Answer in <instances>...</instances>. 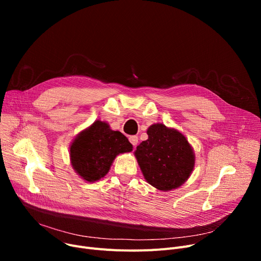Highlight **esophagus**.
I'll use <instances>...</instances> for the list:
<instances>
[{"mask_svg": "<svg viewBox=\"0 0 261 261\" xmlns=\"http://www.w3.org/2000/svg\"><path fill=\"white\" fill-rule=\"evenodd\" d=\"M129 141L133 145V147H135L136 145H138V143H139V138L136 135H132V136H130V138H129Z\"/></svg>", "mask_w": 261, "mask_h": 261, "instance_id": "esophagus-1", "label": "esophagus"}]
</instances>
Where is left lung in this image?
I'll return each instance as SVG.
<instances>
[{
  "mask_svg": "<svg viewBox=\"0 0 261 261\" xmlns=\"http://www.w3.org/2000/svg\"><path fill=\"white\" fill-rule=\"evenodd\" d=\"M147 134L148 140L135 151L145 179L160 190L181 186L195 166V155L186 138L162 123L150 126Z\"/></svg>",
  "mask_w": 261,
  "mask_h": 261,
  "instance_id": "1",
  "label": "left lung"
}]
</instances>
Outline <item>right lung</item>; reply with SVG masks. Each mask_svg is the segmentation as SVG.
<instances>
[{
    "instance_id": "add662e5",
    "label": "right lung",
    "mask_w": 261,
    "mask_h": 261,
    "mask_svg": "<svg viewBox=\"0 0 261 261\" xmlns=\"http://www.w3.org/2000/svg\"><path fill=\"white\" fill-rule=\"evenodd\" d=\"M70 151L77 173L88 182H95L108 173L117 154L132 151V145L121 132L97 120L77 136Z\"/></svg>"
}]
</instances>
